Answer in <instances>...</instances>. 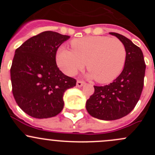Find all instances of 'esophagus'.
Wrapping results in <instances>:
<instances>
[{
    "instance_id": "esophagus-1",
    "label": "esophagus",
    "mask_w": 155,
    "mask_h": 155,
    "mask_svg": "<svg viewBox=\"0 0 155 155\" xmlns=\"http://www.w3.org/2000/svg\"><path fill=\"white\" fill-rule=\"evenodd\" d=\"M84 84H85V82H82V81H77V82H76V86L82 87V85H84Z\"/></svg>"
}]
</instances>
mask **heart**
<instances>
[{
	"label": "heart",
	"mask_w": 155,
	"mask_h": 155,
	"mask_svg": "<svg viewBox=\"0 0 155 155\" xmlns=\"http://www.w3.org/2000/svg\"><path fill=\"white\" fill-rule=\"evenodd\" d=\"M73 50L61 47L56 54L58 68L74 76L87 65V76L100 83H108L118 77L124 68L127 51L118 38L106 36H87L72 40Z\"/></svg>",
	"instance_id": "heart-1"
}]
</instances>
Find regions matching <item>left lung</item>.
Here are the masks:
<instances>
[{
	"mask_svg": "<svg viewBox=\"0 0 155 155\" xmlns=\"http://www.w3.org/2000/svg\"><path fill=\"white\" fill-rule=\"evenodd\" d=\"M109 34L124 43L127 51L125 64L112 83L94 86V92L86 102L87 112L94 118L104 121L119 119L134 109L143 91L146 68L140 47L121 34Z\"/></svg>",
	"mask_w": 155,
	"mask_h": 155,
	"instance_id": "obj_1",
	"label": "left lung"
}]
</instances>
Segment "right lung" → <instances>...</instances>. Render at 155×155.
<instances>
[{
  "mask_svg": "<svg viewBox=\"0 0 155 155\" xmlns=\"http://www.w3.org/2000/svg\"><path fill=\"white\" fill-rule=\"evenodd\" d=\"M70 37L44 31L15 50L10 68L12 94L18 107L33 118H51L60 113L64 94L76 86V79L64 74L55 60L58 48Z\"/></svg>",
  "mask_w": 155,
  "mask_h": 155,
  "instance_id": "obj_1",
  "label": "right lung"
}]
</instances>
